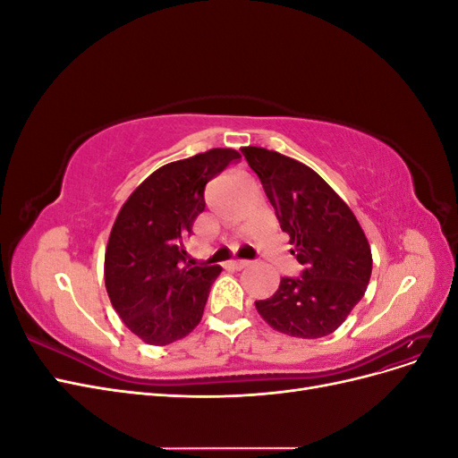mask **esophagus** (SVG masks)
Here are the masks:
<instances>
[{"label": "esophagus", "mask_w": 458, "mask_h": 458, "mask_svg": "<svg viewBox=\"0 0 458 458\" xmlns=\"http://www.w3.org/2000/svg\"><path fill=\"white\" fill-rule=\"evenodd\" d=\"M250 263L252 261H248V259H233L229 266L233 267V269H237V271H241V269H246V267H250Z\"/></svg>", "instance_id": "34e87169"}]
</instances>
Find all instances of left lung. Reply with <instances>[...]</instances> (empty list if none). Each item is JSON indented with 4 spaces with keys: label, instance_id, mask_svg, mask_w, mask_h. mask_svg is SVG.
Returning a JSON list of instances; mask_svg holds the SVG:
<instances>
[{
    "label": "left lung",
    "instance_id": "obj_1",
    "mask_svg": "<svg viewBox=\"0 0 458 458\" xmlns=\"http://www.w3.org/2000/svg\"><path fill=\"white\" fill-rule=\"evenodd\" d=\"M241 150L301 266L300 276H283L279 290L256 301V310L288 336H327L367 290L372 256L365 233L348 204L306 164L259 147Z\"/></svg>",
    "mask_w": 458,
    "mask_h": 458
}]
</instances>
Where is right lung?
Returning <instances> with one entry per match:
<instances>
[{"mask_svg": "<svg viewBox=\"0 0 458 458\" xmlns=\"http://www.w3.org/2000/svg\"><path fill=\"white\" fill-rule=\"evenodd\" d=\"M233 148L165 164L137 187L110 231L105 284L126 327L152 345H168L195 328L219 266H192L185 239L204 212V187L239 160Z\"/></svg>", "mask_w": 458, "mask_h": 458, "instance_id": "obj_1", "label": "right lung"}]
</instances>
